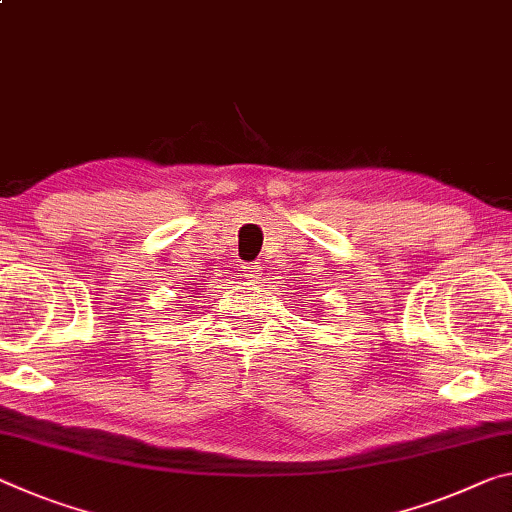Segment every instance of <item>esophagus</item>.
Instances as JSON below:
<instances>
[{
	"instance_id": "34e87169",
	"label": "esophagus",
	"mask_w": 512,
	"mask_h": 512,
	"mask_svg": "<svg viewBox=\"0 0 512 512\" xmlns=\"http://www.w3.org/2000/svg\"><path fill=\"white\" fill-rule=\"evenodd\" d=\"M243 275H246V278H250V280H255L257 278V275H259V269H257V266H243Z\"/></svg>"
}]
</instances>
